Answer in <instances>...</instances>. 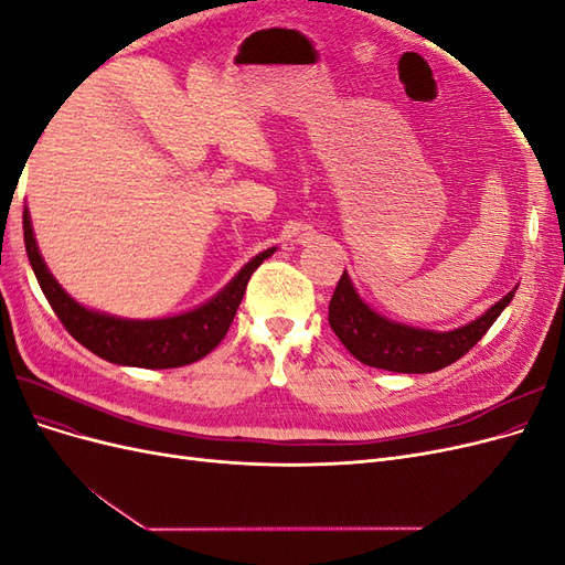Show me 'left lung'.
<instances>
[{
    "label": "left lung",
    "instance_id": "8db88e82",
    "mask_svg": "<svg viewBox=\"0 0 565 565\" xmlns=\"http://www.w3.org/2000/svg\"><path fill=\"white\" fill-rule=\"evenodd\" d=\"M514 295L516 289H511L504 299L490 306L488 313L465 324V328L452 332H431L407 328V324L377 316L355 295L347 273H341L330 299L328 320L341 344L361 363L388 372L424 374L448 367L469 353V349H473L492 328V322L500 318Z\"/></svg>",
    "mask_w": 565,
    "mask_h": 565
}]
</instances>
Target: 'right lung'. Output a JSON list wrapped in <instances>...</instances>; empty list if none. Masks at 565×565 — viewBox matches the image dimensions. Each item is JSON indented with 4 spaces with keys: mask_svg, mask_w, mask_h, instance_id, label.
I'll list each match as a JSON object with an SVG mask.
<instances>
[{
    "mask_svg": "<svg viewBox=\"0 0 565 565\" xmlns=\"http://www.w3.org/2000/svg\"><path fill=\"white\" fill-rule=\"evenodd\" d=\"M23 237L28 259L35 270L38 282L51 309L84 349L115 365H131L146 370H167L191 365L212 353L226 337L231 322L241 306L252 273L276 252L270 247L237 273L221 292L195 311L164 320H122L106 313H94L63 292L42 262L35 235H32L30 214H23Z\"/></svg>",
    "mask_w": 565,
    "mask_h": 565,
    "instance_id": "1",
    "label": "right lung"
}]
</instances>
